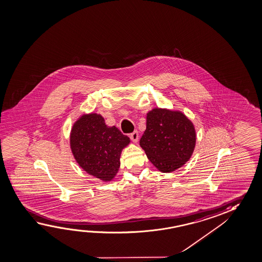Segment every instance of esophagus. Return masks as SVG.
<instances>
[{
	"label": "esophagus",
	"instance_id": "esophagus-1",
	"mask_svg": "<svg viewBox=\"0 0 262 262\" xmlns=\"http://www.w3.org/2000/svg\"><path fill=\"white\" fill-rule=\"evenodd\" d=\"M130 138L134 143H137L138 141V132L134 131L133 133L130 134Z\"/></svg>",
	"mask_w": 262,
	"mask_h": 262
}]
</instances>
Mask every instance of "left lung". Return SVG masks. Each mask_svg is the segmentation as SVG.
<instances>
[{
    "instance_id": "1",
    "label": "left lung",
    "mask_w": 262,
    "mask_h": 262,
    "mask_svg": "<svg viewBox=\"0 0 262 262\" xmlns=\"http://www.w3.org/2000/svg\"><path fill=\"white\" fill-rule=\"evenodd\" d=\"M195 137L193 123L182 112L154 108L146 115V129L139 144L158 170L169 173L191 158Z\"/></svg>"
}]
</instances>
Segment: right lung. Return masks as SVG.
I'll return each instance as SVG.
<instances>
[{"label":"right lung","mask_w":262,"mask_h":262,"mask_svg":"<svg viewBox=\"0 0 262 262\" xmlns=\"http://www.w3.org/2000/svg\"><path fill=\"white\" fill-rule=\"evenodd\" d=\"M130 143L127 136L107 126L104 117L91 113L80 117L72 127L70 146L76 162L96 179L107 182L117 176L122 150Z\"/></svg>","instance_id":"right-lung-1"}]
</instances>
